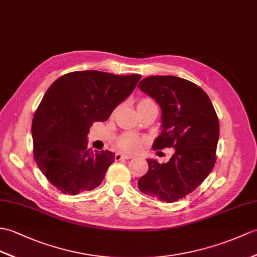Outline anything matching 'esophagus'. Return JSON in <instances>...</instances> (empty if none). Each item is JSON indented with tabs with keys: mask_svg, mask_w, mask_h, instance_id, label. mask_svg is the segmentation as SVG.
<instances>
[{
	"mask_svg": "<svg viewBox=\"0 0 257 257\" xmlns=\"http://www.w3.org/2000/svg\"><path fill=\"white\" fill-rule=\"evenodd\" d=\"M134 157L130 156V154H123V153H116L115 154V160L116 161H120V160H129L133 159Z\"/></svg>",
	"mask_w": 257,
	"mask_h": 257,
	"instance_id": "1",
	"label": "esophagus"
}]
</instances>
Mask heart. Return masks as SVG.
Instances as JSON below:
<instances>
[{"mask_svg": "<svg viewBox=\"0 0 257 257\" xmlns=\"http://www.w3.org/2000/svg\"><path fill=\"white\" fill-rule=\"evenodd\" d=\"M153 103V100L150 98H143L139 101L138 105H145ZM145 142V139L141 137L134 135V134H126L121 136L120 138L117 140V147L126 152H137L141 148V146Z\"/></svg>", "mask_w": 257, "mask_h": 257, "instance_id": "obj_1", "label": "heart"}]
</instances>
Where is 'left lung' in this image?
Here are the masks:
<instances>
[{
	"mask_svg": "<svg viewBox=\"0 0 257 257\" xmlns=\"http://www.w3.org/2000/svg\"><path fill=\"white\" fill-rule=\"evenodd\" d=\"M138 87L162 110V131L153 149L174 148L168 163L149 159V170L138 181L143 194L174 202L193 192L216 163L219 120L210 98L195 83L173 75H152Z\"/></svg>",
	"mask_w": 257,
	"mask_h": 257,
	"instance_id": "obj_1",
	"label": "left lung"
}]
</instances>
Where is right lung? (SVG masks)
I'll list each match as a JSON object with an SVG mask.
<instances>
[{
	"label": "right lung",
	"mask_w": 257,
	"mask_h": 257,
	"mask_svg": "<svg viewBox=\"0 0 257 257\" xmlns=\"http://www.w3.org/2000/svg\"><path fill=\"white\" fill-rule=\"evenodd\" d=\"M140 79L139 74L76 71L47 89L33 119L34 159L61 193L77 195L103 182L115 153L87 149L89 128L94 121H106Z\"/></svg>",
	"instance_id": "obj_1"
}]
</instances>
